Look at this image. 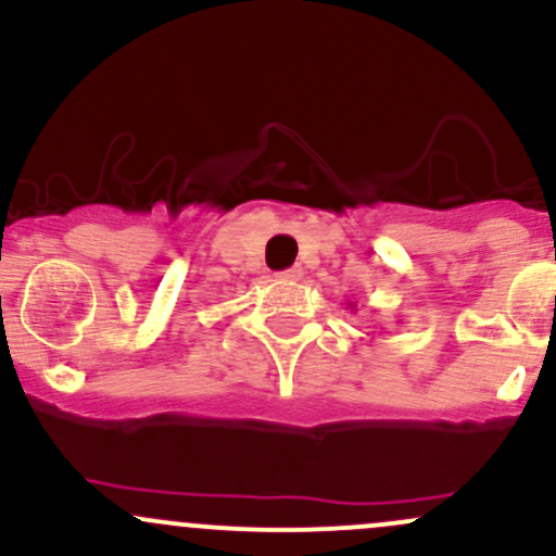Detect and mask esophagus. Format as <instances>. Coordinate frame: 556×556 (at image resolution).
<instances>
[{"label": "esophagus", "mask_w": 556, "mask_h": 556, "mask_svg": "<svg viewBox=\"0 0 556 556\" xmlns=\"http://www.w3.org/2000/svg\"><path fill=\"white\" fill-rule=\"evenodd\" d=\"M302 278V267H289V270L278 273V280H300Z\"/></svg>", "instance_id": "1"}]
</instances>
